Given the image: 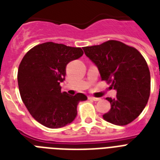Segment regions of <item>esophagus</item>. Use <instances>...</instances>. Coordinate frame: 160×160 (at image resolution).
<instances>
[{"label":"esophagus","mask_w":160,"mask_h":160,"mask_svg":"<svg viewBox=\"0 0 160 160\" xmlns=\"http://www.w3.org/2000/svg\"><path fill=\"white\" fill-rule=\"evenodd\" d=\"M89 100H92V101H99L100 99V98L94 97V96H90V97H89Z\"/></svg>","instance_id":"34e87169"}]
</instances>
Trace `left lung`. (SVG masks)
Returning a JSON list of instances; mask_svg holds the SVG:
<instances>
[{"mask_svg":"<svg viewBox=\"0 0 160 160\" xmlns=\"http://www.w3.org/2000/svg\"><path fill=\"white\" fill-rule=\"evenodd\" d=\"M99 70L102 80L111 82L116 97L106 98L110 109L103 118L116 125L136 119L146 106L150 94V73L146 61L136 49L118 41L83 48Z\"/></svg>","mask_w":160,"mask_h":160,"instance_id":"left-lung-1","label":"left lung"}]
</instances>
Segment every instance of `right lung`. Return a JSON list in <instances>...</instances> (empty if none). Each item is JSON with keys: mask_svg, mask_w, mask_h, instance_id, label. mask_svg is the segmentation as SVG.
Returning a JSON list of instances; mask_svg holds the SVG:
<instances>
[{"mask_svg": "<svg viewBox=\"0 0 160 160\" xmlns=\"http://www.w3.org/2000/svg\"><path fill=\"white\" fill-rule=\"evenodd\" d=\"M84 54L80 47L46 42L35 46L19 65L17 80L22 101L36 121L51 129L74 121L77 105L87 100L82 93L61 92L66 65Z\"/></svg>", "mask_w": 160, "mask_h": 160, "instance_id": "right-lung-1", "label": "right lung"}]
</instances>
